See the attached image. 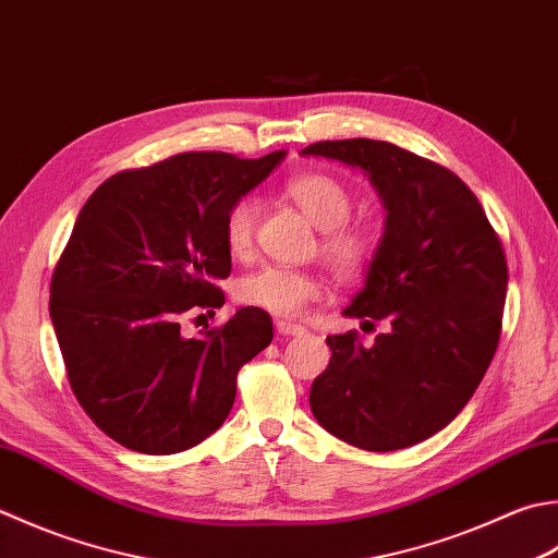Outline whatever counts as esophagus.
<instances>
[{
    "label": "esophagus",
    "instance_id": "obj_1",
    "mask_svg": "<svg viewBox=\"0 0 558 558\" xmlns=\"http://www.w3.org/2000/svg\"><path fill=\"white\" fill-rule=\"evenodd\" d=\"M276 329L280 336H302L304 331H307L304 326L294 324V322H276Z\"/></svg>",
    "mask_w": 558,
    "mask_h": 558
}]
</instances>
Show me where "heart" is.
<instances>
[{
  "label": "heart",
  "mask_w": 558,
  "mask_h": 558,
  "mask_svg": "<svg viewBox=\"0 0 558 558\" xmlns=\"http://www.w3.org/2000/svg\"><path fill=\"white\" fill-rule=\"evenodd\" d=\"M288 195L310 217V222L324 229L322 254L341 272L360 276L375 258L377 234L373 227L348 222L353 213V193L348 185L329 173H302L288 183ZM258 203L251 195L236 198L225 215V244L234 256L251 251L256 234ZM324 282L307 270L282 266H264L239 282V302L246 307L276 316H294L304 304L319 300Z\"/></svg>",
  "instance_id": "heart-1"
}]
</instances>
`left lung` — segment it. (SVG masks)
<instances>
[{"label": "left lung", "mask_w": 558, "mask_h": 558, "mask_svg": "<svg viewBox=\"0 0 558 558\" xmlns=\"http://www.w3.org/2000/svg\"><path fill=\"white\" fill-rule=\"evenodd\" d=\"M363 169L387 210L365 288L343 310L387 322L365 348L329 336L331 363L310 407L322 428L369 452H395L442 430L484 379L504 322V244L469 185L381 140H326L302 149Z\"/></svg>", "instance_id": "8db88e82"}]
</instances>
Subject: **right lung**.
<instances>
[{
  "instance_id": "add662e5",
  "label": "right lung",
  "mask_w": 558,
  "mask_h": 558,
  "mask_svg": "<svg viewBox=\"0 0 558 558\" xmlns=\"http://www.w3.org/2000/svg\"><path fill=\"white\" fill-rule=\"evenodd\" d=\"M282 157L183 151L116 173L76 217L52 272L50 319L76 401L128 450L203 442L232 411L239 369L272 341L270 314L256 307L195 338L181 319L225 304V215Z\"/></svg>"
}]
</instances>
